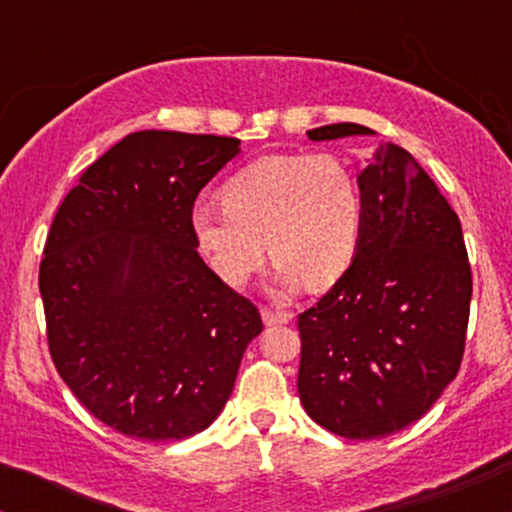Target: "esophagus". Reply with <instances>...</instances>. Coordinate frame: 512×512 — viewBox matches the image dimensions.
Wrapping results in <instances>:
<instances>
[{
    "label": "esophagus",
    "instance_id": "esophagus-1",
    "mask_svg": "<svg viewBox=\"0 0 512 512\" xmlns=\"http://www.w3.org/2000/svg\"><path fill=\"white\" fill-rule=\"evenodd\" d=\"M262 320L264 325H286L291 322V313H284V310H272V308H262Z\"/></svg>",
    "mask_w": 512,
    "mask_h": 512
}]
</instances>
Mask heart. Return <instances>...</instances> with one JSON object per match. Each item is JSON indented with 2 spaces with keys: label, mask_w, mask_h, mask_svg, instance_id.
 <instances>
[{
  "label": "heart",
  "mask_w": 512,
  "mask_h": 512,
  "mask_svg": "<svg viewBox=\"0 0 512 512\" xmlns=\"http://www.w3.org/2000/svg\"><path fill=\"white\" fill-rule=\"evenodd\" d=\"M223 207L192 211V236L223 284L245 286L274 257L276 293L330 286L356 260L363 192L334 154H272L240 168ZM268 248L264 249L263 245Z\"/></svg>",
  "instance_id": "obj_1"
}]
</instances>
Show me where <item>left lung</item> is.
Masks as SVG:
<instances>
[{"mask_svg":"<svg viewBox=\"0 0 512 512\" xmlns=\"http://www.w3.org/2000/svg\"><path fill=\"white\" fill-rule=\"evenodd\" d=\"M373 134L339 122L308 139ZM363 233L330 293L298 315V395L310 419L351 440L419 421L455 380L464 354L472 269L462 226L409 151L380 144L358 173Z\"/></svg>","mask_w":512,"mask_h":512,"instance_id":"8db88e82","label":"left lung"}]
</instances>
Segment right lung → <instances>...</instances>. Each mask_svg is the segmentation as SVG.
Segmentation results:
<instances>
[{
  "label": "right lung",
  "mask_w": 512,
  "mask_h": 512,
  "mask_svg": "<svg viewBox=\"0 0 512 512\" xmlns=\"http://www.w3.org/2000/svg\"><path fill=\"white\" fill-rule=\"evenodd\" d=\"M240 139L144 129L81 175L52 221L40 296L57 373L105 426L139 440L204 431L262 317L204 264L202 187Z\"/></svg>",
  "instance_id": "obj_1"
}]
</instances>
